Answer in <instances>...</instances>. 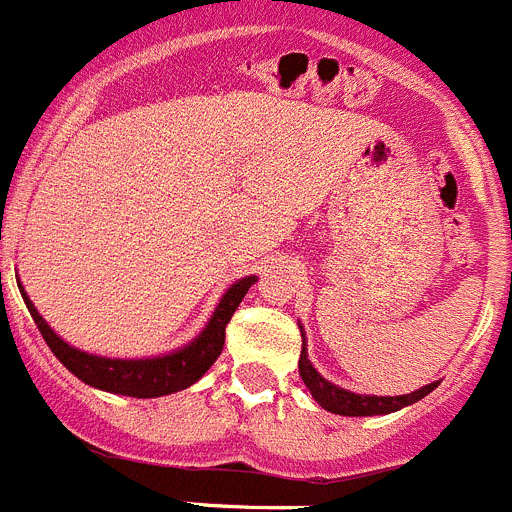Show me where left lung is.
<instances>
[{
    "instance_id": "8db88e82",
    "label": "left lung",
    "mask_w": 512,
    "mask_h": 512,
    "mask_svg": "<svg viewBox=\"0 0 512 512\" xmlns=\"http://www.w3.org/2000/svg\"><path fill=\"white\" fill-rule=\"evenodd\" d=\"M304 342V332H302ZM299 375H302L304 386L309 388L312 398L320 403L325 411L340 416H383L393 414V411L403 409V406H411V403L421 401L424 396H429L439 383H429V386L419 388V391L403 393V396H360V393L345 391V388L335 386L327 378H322L317 373L312 363L307 358V348L302 345V355H299Z\"/></svg>"
}]
</instances>
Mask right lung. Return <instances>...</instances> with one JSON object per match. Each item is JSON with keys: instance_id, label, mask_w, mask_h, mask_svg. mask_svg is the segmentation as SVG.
Here are the masks:
<instances>
[{"instance_id": "add662e5", "label": "right lung", "mask_w": 512, "mask_h": 512, "mask_svg": "<svg viewBox=\"0 0 512 512\" xmlns=\"http://www.w3.org/2000/svg\"><path fill=\"white\" fill-rule=\"evenodd\" d=\"M256 281V276H243L236 284L225 289L223 299L215 307L213 317L205 325V330L200 332L192 342H187L185 348L175 350V353L157 355V358H101V355L83 353V350L73 348L63 337L55 335L50 330V325L40 317V312L35 309V304L30 302L27 292L20 284V294L25 299L27 309H30L32 320H35L37 330L45 337L48 348L53 350L55 358L75 375L81 378L88 386L98 388V391L119 393V396H131V398H157L167 396V393L185 391L187 386H192L195 381H200L205 373H208L210 365L218 360V355L223 353L225 345V325L231 322L233 312L238 309L241 299L246 297V292L251 289V284Z\"/></svg>"}]
</instances>
